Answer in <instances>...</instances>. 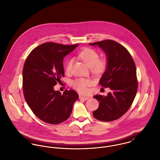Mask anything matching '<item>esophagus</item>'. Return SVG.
I'll use <instances>...</instances> for the list:
<instances>
[{
	"mask_svg": "<svg viewBox=\"0 0 160 160\" xmlns=\"http://www.w3.org/2000/svg\"><path fill=\"white\" fill-rule=\"evenodd\" d=\"M79 99L84 100H88V99H89V97H84V96L80 95V96H79Z\"/></svg>",
	"mask_w": 160,
	"mask_h": 160,
	"instance_id": "esophagus-1",
	"label": "esophagus"
}]
</instances>
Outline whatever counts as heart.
Returning a JSON list of instances; mask_svg holds the SVG:
<instances>
[{
    "mask_svg": "<svg viewBox=\"0 0 160 160\" xmlns=\"http://www.w3.org/2000/svg\"><path fill=\"white\" fill-rule=\"evenodd\" d=\"M80 58L85 63L91 68L92 72L96 74L101 73L107 66L105 60H99L98 53L92 48H86L79 54ZM72 64V59H69L66 65V70L70 71ZM91 81L86 78H78L72 82V86L74 89L81 93L88 91V87L91 84Z\"/></svg>",
    "mask_w": 160,
    "mask_h": 160,
    "instance_id": "1",
    "label": "heart"
}]
</instances>
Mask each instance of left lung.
I'll return each instance as SVG.
<instances>
[{
	"label": "left lung",
	"mask_w": 160,
	"mask_h": 160,
	"mask_svg": "<svg viewBox=\"0 0 160 160\" xmlns=\"http://www.w3.org/2000/svg\"><path fill=\"white\" fill-rule=\"evenodd\" d=\"M89 45L98 46L107 55V68L99 84L111 90L107 96H93L99 102V107L93 115L102 121H112L125 114L135 98L138 86L136 65L128 50L114 41L105 40Z\"/></svg>",
	"instance_id": "obj_1"
}]
</instances>
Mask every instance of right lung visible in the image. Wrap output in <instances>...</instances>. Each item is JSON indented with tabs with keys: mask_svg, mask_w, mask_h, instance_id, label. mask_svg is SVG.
I'll list each match as a JSON object with an SVG mask.
<instances>
[{
	"mask_svg": "<svg viewBox=\"0 0 160 160\" xmlns=\"http://www.w3.org/2000/svg\"><path fill=\"white\" fill-rule=\"evenodd\" d=\"M78 46L46 42L33 49L25 61L24 97L34 114L45 122L58 124L66 121L78 99L79 95L73 90L63 93L54 90L65 74L64 57Z\"/></svg>",
	"mask_w": 160,
	"mask_h": 160,
	"instance_id": "1",
	"label": "right lung"
}]
</instances>
